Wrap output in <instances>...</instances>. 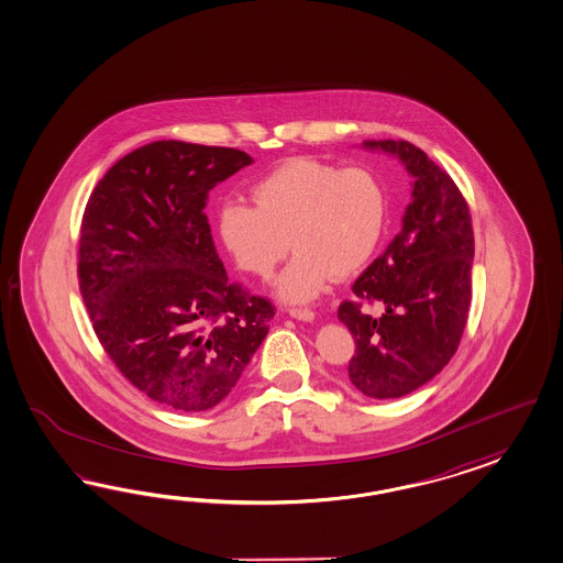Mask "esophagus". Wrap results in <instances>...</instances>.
<instances>
[{"label":"esophagus","instance_id":"obj_1","mask_svg":"<svg viewBox=\"0 0 563 563\" xmlns=\"http://www.w3.org/2000/svg\"><path fill=\"white\" fill-rule=\"evenodd\" d=\"M290 318L299 321H313L316 320V313L311 309H289Z\"/></svg>","mask_w":563,"mask_h":563}]
</instances>
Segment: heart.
Listing matches in <instances>:
<instances>
[{"label": "heart", "mask_w": 563, "mask_h": 563, "mask_svg": "<svg viewBox=\"0 0 563 563\" xmlns=\"http://www.w3.org/2000/svg\"><path fill=\"white\" fill-rule=\"evenodd\" d=\"M254 205L229 198L217 211V235L243 273L271 276L287 303H305L330 278L361 271L385 228V190L366 167H340L316 157H292L250 190Z\"/></svg>", "instance_id": "heart-1"}]
</instances>
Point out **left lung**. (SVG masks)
I'll use <instances>...</instances> for the list:
<instances>
[{
  "label": "left lung",
  "instance_id": "obj_1",
  "mask_svg": "<svg viewBox=\"0 0 563 563\" xmlns=\"http://www.w3.org/2000/svg\"><path fill=\"white\" fill-rule=\"evenodd\" d=\"M397 157L411 176V200L387 250L354 283L358 301L338 309L354 335L349 379L373 399L404 397L453 358L472 303L473 229L455 183L408 141H365ZM361 300L379 302L371 317Z\"/></svg>",
  "mask_w": 563,
  "mask_h": 563
}]
</instances>
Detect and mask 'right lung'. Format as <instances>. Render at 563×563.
I'll use <instances>...</instances> for the list:
<instances>
[{"mask_svg": "<svg viewBox=\"0 0 563 563\" xmlns=\"http://www.w3.org/2000/svg\"><path fill=\"white\" fill-rule=\"evenodd\" d=\"M247 153L155 141L93 188L79 289L93 332L139 391L178 411L221 404L268 334L274 307L229 283L202 213Z\"/></svg>", "mask_w": 563, "mask_h": 563, "instance_id": "add662e5", "label": "right lung"}]
</instances>
